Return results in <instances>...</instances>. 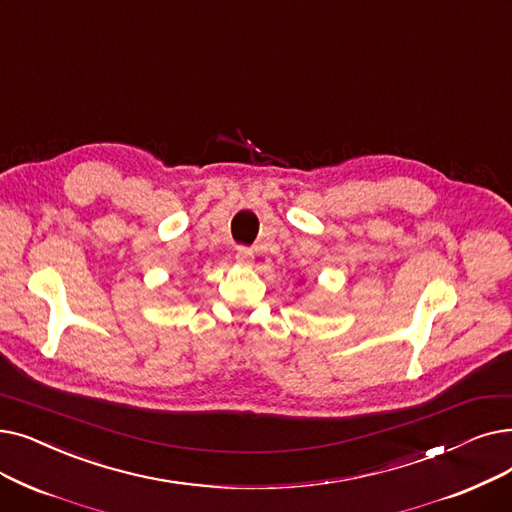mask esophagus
<instances>
[{
  "mask_svg": "<svg viewBox=\"0 0 512 512\" xmlns=\"http://www.w3.org/2000/svg\"><path fill=\"white\" fill-rule=\"evenodd\" d=\"M236 261H238L240 265H253V251L247 249V247H240V249L236 251Z\"/></svg>",
  "mask_w": 512,
  "mask_h": 512,
  "instance_id": "obj_1",
  "label": "esophagus"
}]
</instances>
